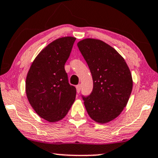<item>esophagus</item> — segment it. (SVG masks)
<instances>
[{
  "instance_id": "34e87169",
  "label": "esophagus",
  "mask_w": 158,
  "mask_h": 158,
  "mask_svg": "<svg viewBox=\"0 0 158 158\" xmlns=\"http://www.w3.org/2000/svg\"><path fill=\"white\" fill-rule=\"evenodd\" d=\"M76 88H77V93H80V91H81V85H78L76 86Z\"/></svg>"
}]
</instances>
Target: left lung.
<instances>
[{
	"instance_id": "obj_1",
	"label": "left lung",
	"mask_w": 158,
	"mask_h": 158,
	"mask_svg": "<svg viewBox=\"0 0 158 158\" xmlns=\"http://www.w3.org/2000/svg\"><path fill=\"white\" fill-rule=\"evenodd\" d=\"M93 77V89L83 97L92 119L105 124L117 118L126 106L133 89V79L125 59L104 41L85 39L77 43Z\"/></svg>"
}]
</instances>
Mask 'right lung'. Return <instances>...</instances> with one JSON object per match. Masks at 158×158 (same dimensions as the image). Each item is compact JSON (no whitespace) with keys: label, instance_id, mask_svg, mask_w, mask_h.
<instances>
[{"label":"right lung","instance_id":"1","mask_svg":"<svg viewBox=\"0 0 158 158\" xmlns=\"http://www.w3.org/2000/svg\"><path fill=\"white\" fill-rule=\"evenodd\" d=\"M75 40L65 36L49 44L34 59L26 77L30 104L49 123L64 118L75 101L77 90L69 83L64 67Z\"/></svg>","mask_w":158,"mask_h":158}]
</instances>
